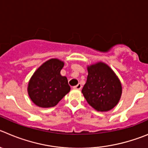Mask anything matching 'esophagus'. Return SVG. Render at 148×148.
I'll list each match as a JSON object with an SVG mask.
<instances>
[{
    "instance_id": "34e87169",
    "label": "esophagus",
    "mask_w": 148,
    "mask_h": 148,
    "mask_svg": "<svg viewBox=\"0 0 148 148\" xmlns=\"http://www.w3.org/2000/svg\"><path fill=\"white\" fill-rule=\"evenodd\" d=\"M82 85H81V84H79V83L78 85H76V86H74L73 87V88H74V89H77V90H80L81 88H82Z\"/></svg>"
}]
</instances>
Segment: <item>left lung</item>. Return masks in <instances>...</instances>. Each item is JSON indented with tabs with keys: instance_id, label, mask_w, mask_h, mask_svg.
<instances>
[{
	"instance_id": "1",
	"label": "left lung",
	"mask_w": 148,
	"mask_h": 148,
	"mask_svg": "<svg viewBox=\"0 0 148 148\" xmlns=\"http://www.w3.org/2000/svg\"><path fill=\"white\" fill-rule=\"evenodd\" d=\"M88 71L87 82L82 90L87 102L97 111L114 108L122 93L121 82L114 71L101 62L88 66Z\"/></svg>"
}]
</instances>
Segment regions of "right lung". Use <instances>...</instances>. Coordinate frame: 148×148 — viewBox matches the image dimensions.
Masks as SVG:
<instances>
[{
  "instance_id": "right-lung-1",
  "label": "right lung",
  "mask_w": 148,
  "mask_h": 148,
  "mask_svg": "<svg viewBox=\"0 0 148 148\" xmlns=\"http://www.w3.org/2000/svg\"><path fill=\"white\" fill-rule=\"evenodd\" d=\"M64 63L50 59L43 63L30 79L27 92L36 105L48 108L55 107L70 91L67 78L60 75Z\"/></svg>"
}]
</instances>
